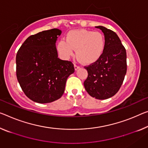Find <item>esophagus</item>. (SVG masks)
Listing matches in <instances>:
<instances>
[{"label":"esophagus","instance_id":"1","mask_svg":"<svg viewBox=\"0 0 148 148\" xmlns=\"http://www.w3.org/2000/svg\"><path fill=\"white\" fill-rule=\"evenodd\" d=\"M74 67H75V70H77L79 69V68H80V66H79V65H76V64H75Z\"/></svg>","mask_w":148,"mask_h":148}]
</instances>
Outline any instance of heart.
Here are the masks:
<instances>
[{
    "instance_id": "heart-1",
    "label": "heart",
    "mask_w": 148,
    "mask_h": 148,
    "mask_svg": "<svg viewBox=\"0 0 148 148\" xmlns=\"http://www.w3.org/2000/svg\"><path fill=\"white\" fill-rule=\"evenodd\" d=\"M105 49V38L103 34L88 29L69 31L65 41L58 44V50L65 57L76 51L77 57L85 64H92L101 58Z\"/></svg>"
}]
</instances>
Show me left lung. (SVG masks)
Returning <instances> with one entry per match:
<instances>
[{"mask_svg": "<svg viewBox=\"0 0 148 148\" xmlns=\"http://www.w3.org/2000/svg\"><path fill=\"white\" fill-rule=\"evenodd\" d=\"M105 49L96 62L85 66L88 77L84 82L85 90L92 97L104 100L113 97L119 91L127 71L126 51L114 32L103 26Z\"/></svg>", "mask_w": 148, "mask_h": 148, "instance_id": "8db88e82", "label": "left lung"}]
</instances>
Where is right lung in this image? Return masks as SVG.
<instances>
[{"label": "right lung", "instance_id": "add662e5", "mask_svg": "<svg viewBox=\"0 0 148 148\" xmlns=\"http://www.w3.org/2000/svg\"><path fill=\"white\" fill-rule=\"evenodd\" d=\"M61 33L53 28L32 35L17 52L18 81L24 94L36 103H51L61 98L67 77L75 71L71 61L58 58L56 42Z\"/></svg>", "mask_w": 148, "mask_h": 148}]
</instances>
